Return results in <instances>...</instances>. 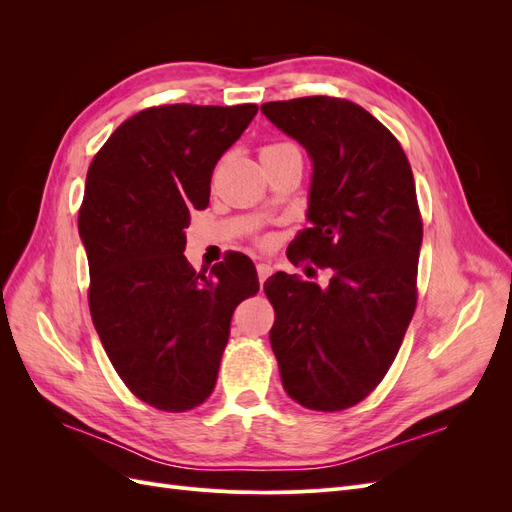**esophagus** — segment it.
<instances>
[{
    "label": "esophagus",
    "instance_id": "1",
    "mask_svg": "<svg viewBox=\"0 0 512 512\" xmlns=\"http://www.w3.org/2000/svg\"><path fill=\"white\" fill-rule=\"evenodd\" d=\"M256 273H258V282H260V286H262V284H265L267 277L273 273V269H271V265H267V262H258V265H256Z\"/></svg>",
    "mask_w": 512,
    "mask_h": 512
}]
</instances>
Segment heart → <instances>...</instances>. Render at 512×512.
Segmentation results:
<instances>
[{
	"label": "heart",
	"instance_id": "b5f03b06",
	"mask_svg": "<svg viewBox=\"0 0 512 512\" xmlns=\"http://www.w3.org/2000/svg\"><path fill=\"white\" fill-rule=\"evenodd\" d=\"M280 147H286V145H267V147H262L260 149V156H262V153H269V151H275V149H280Z\"/></svg>",
	"mask_w": 512,
	"mask_h": 512
}]
</instances>
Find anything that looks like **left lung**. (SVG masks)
<instances>
[{
	"instance_id": "8db88e82",
	"label": "left lung",
	"mask_w": 512,
	"mask_h": 512,
	"mask_svg": "<svg viewBox=\"0 0 512 512\" xmlns=\"http://www.w3.org/2000/svg\"><path fill=\"white\" fill-rule=\"evenodd\" d=\"M314 162L307 218L288 258L331 269L327 286L275 273L269 339L286 393L303 408L346 410L393 365L416 309L423 220L397 138L363 106L307 96L260 106Z\"/></svg>"
}]
</instances>
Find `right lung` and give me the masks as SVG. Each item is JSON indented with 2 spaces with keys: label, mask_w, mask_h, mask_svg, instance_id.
<instances>
[{
  "label": "right lung",
  "mask_w": 512,
  "mask_h": 512,
  "mask_svg": "<svg viewBox=\"0 0 512 512\" xmlns=\"http://www.w3.org/2000/svg\"><path fill=\"white\" fill-rule=\"evenodd\" d=\"M256 113V104L145 108L87 170L79 232L91 320L123 384L164 412L213 393L232 312L258 292L245 254L224 256L209 275L183 256L190 211L207 209L215 164Z\"/></svg>",
  "instance_id": "right-lung-1"
}]
</instances>
